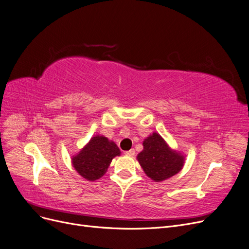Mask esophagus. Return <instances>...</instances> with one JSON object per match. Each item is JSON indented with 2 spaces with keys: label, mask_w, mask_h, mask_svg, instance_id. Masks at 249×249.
<instances>
[{
  "label": "esophagus",
  "mask_w": 249,
  "mask_h": 249,
  "mask_svg": "<svg viewBox=\"0 0 249 249\" xmlns=\"http://www.w3.org/2000/svg\"><path fill=\"white\" fill-rule=\"evenodd\" d=\"M135 153H136V152H135L134 149H131V150H128V151H125V152H124V154H125L126 156H131V157L134 156Z\"/></svg>",
  "instance_id": "1"
}]
</instances>
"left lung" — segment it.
<instances>
[{
  "instance_id": "left-lung-1",
  "label": "left lung",
  "mask_w": 249,
  "mask_h": 249,
  "mask_svg": "<svg viewBox=\"0 0 249 249\" xmlns=\"http://www.w3.org/2000/svg\"><path fill=\"white\" fill-rule=\"evenodd\" d=\"M137 159L146 176L154 182H162L177 175L185 163V155L172 149L156 132L144 139L143 150Z\"/></svg>"
}]
</instances>
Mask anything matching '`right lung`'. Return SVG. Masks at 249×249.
Returning <instances> with one entry per match:
<instances>
[{
	"instance_id": "obj_1",
	"label": "right lung",
	"mask_w": 249,
	"mask_h": 249,
	"mask_svg": "<svg viewBox=\"0 0 249 249\" xmlns=\"http://www.w3.org/2000/svg\"><path fill=\"white\" fill-rule=\"evenodd\" d=\"M121 155L117 145L103 135H95L75 155L71 163L87 181H96L105 175L112 159Z\"/></svg>"
}]
</instances>
